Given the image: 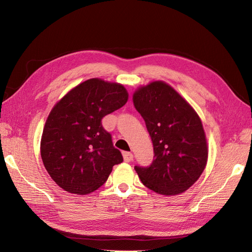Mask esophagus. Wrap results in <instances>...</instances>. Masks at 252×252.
Returning <instances> with one entry per match:
<instances>
[{"label": "esophagus", "instance_id": "obj_1", "mask_svg": "<svg viewBox=\"0 0 252 252\" xmlns=\"http://www.w3.org/2000/svg\"><path fill=\"white\" fill-rule=\"evenodd\" d=\"M123 159L126 162H131L133 160V154L129 152H123Z\"/></svg>", "mask_w": 252, "mask_h": 252}]
</instances>
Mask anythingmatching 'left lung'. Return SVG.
Segmentation results:
<instances>
[{"label": "left lung", "instance_id": "8db88e82", "mask_svg": "<svg viewBox=\"0 0 252 252\" xmlns=\"http://www.w3.org/2000/svg\"><path fill=\"white\" fill-rule=\"evenodd\" d=\"M133 103L151 135L154 160L134 169L147 189L165 196L189 189L199 179L208 159L206 134L191 106L162 81L142 87Z\"/></svg>", "mask_w": 252, "mask_h": 252}]
</instances>
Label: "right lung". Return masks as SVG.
<instances>
[{
  "mask_svg": "<svg viewBox=\"0 0 252 252\" xmlns=\"http://www.w3.org/2000/svg\"><path fill=\"white\" fill-rule=\"evenodd\" d=\"M127 92L97 78L80 83L53 107L41 140V157L55 183L77 195L90 194L123 161L101 119L121 108Z\"/></svg>",
  "mask_w": 252,
  "mask_h": 252,
  "instance_id": "obj_1",
  "label": "right lung"
}]
</instances>
